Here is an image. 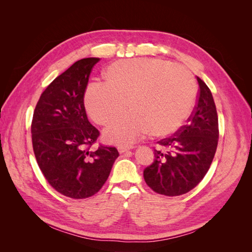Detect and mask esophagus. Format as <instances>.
<instances>
[{
	"mask_svg": "<svg viewBox=\"0 0 252 252\" xmlns=\"http://www.w3.org/2000/svg\"><path fill=\"white\" fill-rule=\"evenodd\" d=\"M131 149V147H123V146H121V147H119V152L120 154H124V152H127V151H129Z\"/></svg>",
	"mask_w": 252,
	"mask_h": 252,
	"instance_id": "34e87169",
	"label": "esophagus"
}]
</instances>
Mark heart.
Masks as SVG:
<instances>
[{
  "instance_id": "obj_1",
  "label": "heart",
  "mask_w": 252,
  "mask_h": 252,
  "mask_svg": "<svg viewBox=\"0 0 252 252\" xmlns=\"http://www.w3.org/2000/svg\"><path fill=\"white\" fill-rule=\"evenodd\" d=\"M106 83H93L85 93L87 112L95 123L107 125L108 142L128 146L147 134L167 135L179 129L196 101L194 77L187 68L150 58L122 60L105 73Z\"/></svg>"
}]
</instances>
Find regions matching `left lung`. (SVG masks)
Wrapping results in <instances>:
<instances>
[{
    "label": "left lung",
    "instance_id": "8db88e82",
    "mask_svg": "<svg viewBox=\"0 0 252 252\" xmlns=\"http://www.w3.org/2000/svg\"><path fill=\"white\" fill-rule=\"evenodd\" d=\"M199 94L187 124L158 141L155 161L144 169L146 184L158 194L187 193L203 180L215 158L219 120L211 91L199 77Z\"/></svg>",
    "mask_w": 252,
    "mask_h": 252
}]
</instances>
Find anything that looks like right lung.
I'll list each match as a JSON object with an SVG mask.
<instances>
[{"label":"right lung","instance_id":"1","mask_svg":"<svg viewBox=\"0 0 252 252\" xmlns=\"http://www.w3.org/2000/svg\"><path fill=\"white\" fill-rule=\"evenodd\" d=\"M98 58L82 59L53 80L33 111V152L45 179L71 199L93 196L107 181L119 157L116 147L93 145L100 131L90 124L84 94Z\"/></svg>","mask_w":252,"mask_h":252}]
</instances>
